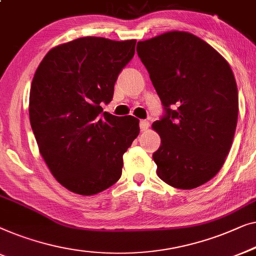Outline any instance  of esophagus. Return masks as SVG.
<instances>
[{"label": "esophagus", "mask_w": 256, "mask_h": 256, "mask_svg": "<svg viewBox=\"0 0 256 256\" xmlns=\"http://www.w3.org/2000/svg\"><path fill=\"white\" fill-rule=\"evenodd\" d=\"M139 126H140V128H142V131H145V130L148 128L150 123L147 120H140Z\"/></svg>", "instance_id": "34e87169"}]
</instances>
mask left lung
<instances>
[{
  "label": "left lung",
  "mask_w": 256,
  "mask_h": 256,
  "mask_svg": "<svg viewBox=\"0 0 256 256\" xmlns=\"http://www.w3.org/2000/svg\"><path fill=\"white\" fill-rule=\"evenodd\" d=\"M166 114L154 122L161 145L153 153L156 174L178 189H195L224 164L234 136L239 102L225 58L203 39L169 31L138 42Z\"/></svg>",
  "instance_id": "left-lung-1"
}]
</instances>
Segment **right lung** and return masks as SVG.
<instances>
[{
  "mask_svg": "<svg viewBox=\"0 0 256 256\" xmlns=\"http://www.w3.org/2000/svg\"><path fill=\"white\" fill-rule=\"evenodd\" d=\"M136 40L84 37L50 50L36 70L28 116L50 172L82 196L110 188L123 156L139 134V120L103 112L118 75L134 56Z\"/></svg>",
  "mask_w": 256,
  "mask_h": 256,
  "instance_id": "add662e5",
  "label": "right lung"
}]
</instances>
